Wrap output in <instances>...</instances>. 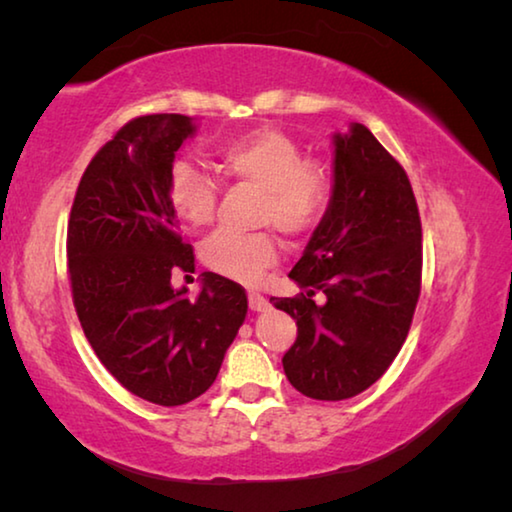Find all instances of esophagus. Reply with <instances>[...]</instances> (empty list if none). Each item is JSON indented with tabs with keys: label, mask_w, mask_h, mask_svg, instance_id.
Masks as SVG:
<instances>
[{
	"label": "esophagus",
	"mask_w": 512,
	"mask_h": 512,
	"mask_svg": "<svg viewBox=\"0 0 512 512\" xmlns=\"http://www.w3.org/2000/svg\"><path fill=\"white\" fill-rule=\"evenodd\" d=\"M248 307L253 311H264V309H268V300L262 296V293L250 291L248 293Z\"/></svg>",
	"instance_id": "esophagus-1"
}]
</instances>
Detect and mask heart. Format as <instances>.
Masks as SVG:
<instances>
[{
    "instance_id": "obj_1",
    "label": "heart",
    "mask_w": 512,
    "mask_h": 512,
    "mask_svg": "<svg viewBox=\"0 0 512 512\" xmlns=\"http://www.w3.org/2000/svg\"><path fill=\"white\" fill-rule=\"evenodd\" d=\"M216 169L232 183L259 192L257 223H273L282 235H307L323 221L332 203V180L323 164L305 160V149L277 128H257L216 149ZM167 201L180 221L192 228L210 225L216 212V187L185 160H176L167 178ZM201 259L207 268L237 282H255L275 264L277 246L268 232L219 230L205 239Z\"/></svg>"
}]
</instances>
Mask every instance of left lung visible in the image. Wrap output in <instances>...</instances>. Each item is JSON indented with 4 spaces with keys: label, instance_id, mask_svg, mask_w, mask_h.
Listing matches in <instances>:
<instances>
[{
    "label": "left lung",
    "instance_id": "obj_1",
    "mask_svg": "<svg viewBox=\"0 0 512 512\" xmlns=\"http://www.w3.org/2000/svg\"><path fill=\"white\" fill-rule=\"evenodd\" d=\"M296 320L282 366L311 400L339 402L384 375L409 334L422 280V225L409 176L363 124L334 135V187L323 221L289 273ZM326 302L316 306L313 296Z\"/></svg>",
    "mask_w": 512,
    "mask_h": 512
}]
</instances>
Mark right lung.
Wrapping results in <instances>:
<instances>
[{
    "instance_id": "right-lung-1",
    "label": "right lung",
    "mask_w": 512,
    "mask_h": 512,
    "mask_svg": "<svg viewBox=\"0 0 512 512\" xmlns=\"http://www.w3.org/2000/svg\"><path fill=\"white\" fill-rule=\"evenodd\" d=\"M194 133L185 115L121 126L85 169L67 225L72 298L92 350L126 391L160 406L214 384L248 311L244 287L210 271L196 300L171 287L176 271L194 273L167 201L173 158Z\"/></svg>"
}]
</instances>
